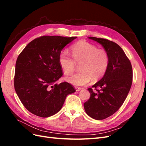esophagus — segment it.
Here are the masks:
<instances>
[{"instance_id":"34e87169","label":"esophagus","mask_w":146,"mask_h":146,"mask_svg":"<svg viewBox=\"0 0 146 146\" xmlns=\"http://www.w3.org/2000/svg\"><path fill=\"white\" fill-rule=\"evenodd\" d=\"M75 88H76V91H80V90H81V89H82V88H80V87H75Z\"/></svg>"}]
</instances>
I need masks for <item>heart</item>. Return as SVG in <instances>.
I'll use <instances>...</instances> for the list:
<instances>
[{"label":"heart","mask_w":146,"mask_h":146,"mask_svg":"<svg viewBox=\"0 0 146 146\" xmlns=\"http://www.w3.org/2000/svg\"><path fill=\"white\" fill-rule=\"evenodd\" d=\"M72 56L66 51H61L59 55V64L66 75L72 74L80 64L81 71L67 78V81L75 86H84L91 80H98L106 72L109 64V56L107 51L98 49L92 44L82 41L71 48Z\"/></svg>","instance_id":"heart-1"}]
</instances>
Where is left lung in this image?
<instances>
[{"label":"left lung","instance_id":"1","mask_svg":"<svg viewBox=\"0 0 146 146\" xmlns=\"http://www.w3.org/2000/svg\"><path fill=\"white\" fill-rule=\"evenodd\" d=\"M88 38L100 44L109 56L107 71L99 82L88 88L90 98L84 103L88 116L102 120L115 113L124 102L132 84L133 70L129 59L116 42L104 38Z\"/></svg>","mask_w":146,"mask_h":146}]
</instances>
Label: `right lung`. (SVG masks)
I'll list each match as a JSON object with an SVG mask.
<instances>
[{"label":"right lung","instance_id":"right-lung-1","mask_svg":"<svg viewBox=\"0 0 146 146\" xmlns=\"http://www.w3.org/2000/svg\"><path fill=\"white\" fill-rule=\"evenodd\" d=\"M76 38L42 36L29 42L17 57L15 89L25 108L35 115H54L62 108L66 96L76 92L68 82H55L63 76L60 52Z\"/></svg>","mask_w":146,"mask_h":146}]
</instances>
